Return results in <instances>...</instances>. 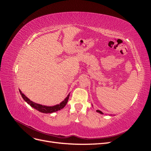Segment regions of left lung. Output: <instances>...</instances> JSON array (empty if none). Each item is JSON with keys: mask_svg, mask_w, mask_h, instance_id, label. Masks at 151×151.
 <instances>
[{"mask_svg": "<svg viewBox=\"0 0 151 151\" xmlns=\"http://www.w3.org/2000/svg\"><path fill=\"white\" fill-rule=\"evenodd\" d=\"M96 111L98 112V113H100V114H103V113L101 111H100V110H96Z\"/></svg>", "mask_w": 151, "mask_h": 151, "instance_id": "obj_1", "label": "left lung"}]
</instances>
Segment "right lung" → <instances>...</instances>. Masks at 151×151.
I'll list each match as a JSON object with an SVG mask.
<instances>
[{
	"label": "right lung",
	"mask_w": 151,
	"mask_h": 151,
	"mask_svg": "<svg viewBox=\"0 0 151 151\" xmlns=\"http://www.w3.org/2000/svg\"><path fill=\"white\" fill-rule=\"evenodd\" d=\"M19 91L22 98H23V99L27 103L29 104L31 107L37 109V110L39 111L40 112L43 113H52L53 112H56L58 110H60V109H62V108L65 107L66 104L67 103L68 98H69V96H70V94H68L67 95V96L65 98V99L63 100V101H62L60 104H56L55 105V106H45V105H42L38 103H34L33 101H31L28 98H27L26 96L21 92V91L20 89H19Z\"/></svg>",
	"instance_id": "right-lung-1"
}]
</instances>
